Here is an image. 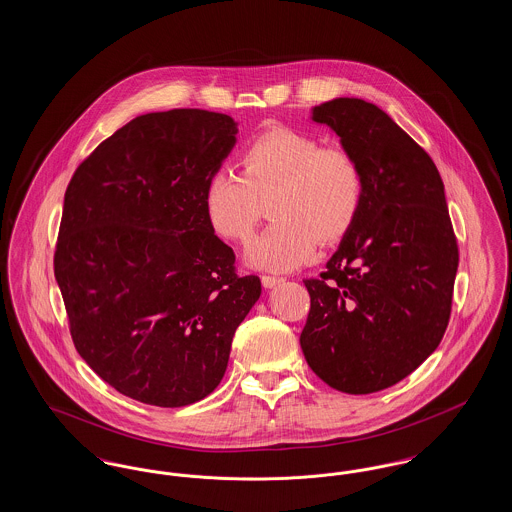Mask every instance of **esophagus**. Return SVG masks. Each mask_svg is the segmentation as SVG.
I'll return each mask as SVG.
<instances>
[{
    "mask_svg": "<svg viewBox=\"0 0 512 512\" xmlns=\"http://www.w3.org/2000/svg\"><path fill=\"white\" fill-rule=\"evenodd\" d=\"M282 282H284V278H280V276H268V274L261 276V284H263V288H267V290L278 286V284H282Z\"/></svg>",
    "mask_w": 512,
    "mask_h": 512,
    "instance_id": "34e87169",
    "label": "esophagus"
}]
</instances>
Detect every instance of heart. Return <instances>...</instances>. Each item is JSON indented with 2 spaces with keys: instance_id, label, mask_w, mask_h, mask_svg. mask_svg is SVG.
<instances>
[{
  "instance_id": "heart-1",
  "label": "heart",
  "mask_w": 512,
  "mask_h": 512,
  "mask_svg": "<svg viewBox=\"0 0 512 512\" xmlns=\"http://www.w3.org/2000/svg\"><path fill=\"white\" fill-rule=\"evenodd\" d=\"M365 172L345 147L290 128L255 136L240 155V172H215L203 197L211 230L244 245L265 217L274 220L247 251L251 267L290 272L309 261L317 242H341L361 213Z\"/></svg>"
}]
</instances>
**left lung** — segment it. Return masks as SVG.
I'll list each match as a JSON object with an SVG mask.
<instances>
[{"mask_svg": "<svg viewBox=\"0 0 512 512\" xmlns=\"http://www.w3.org/2000/svg\"><path fill=\"white\" fill-rule=\"evenodd\" d=\"M365 172L361 213L320 278L301 349L330 388L386 390L422 365L451 317L459 247L432 157L374 103L338 98L313 109Z\"/></svg>", "mask_w": 512, "mask_h": 512, "instance_id": "left-lung-1", "label": "left lung"}]
</instances>
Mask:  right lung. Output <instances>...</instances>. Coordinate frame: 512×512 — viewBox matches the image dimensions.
<instances>
[{
	"instance_id": "right-lung-1",
	"label": "right lung",
	"mask_w": 512,
	"mask_h": 512,
	"mask_svg": "<svg viewBox=\"0 0 512 512\" xmlns=\"http://www.w3.org/2000/svg\"><path fill=\"white\" fill-rule=\"evenodd\" d=\"M236 134L222 113H147L101 142L67 186L53 270L74 347L140 403L184 407L215 390L261 295L203 207Z\"/></svg>"
}]
</instances>
